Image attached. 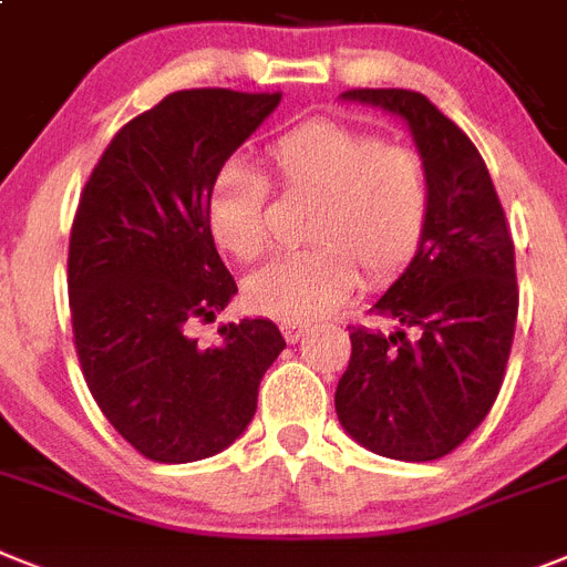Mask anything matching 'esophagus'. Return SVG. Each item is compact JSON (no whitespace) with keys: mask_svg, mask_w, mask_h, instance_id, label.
<instances>
[{"mask_svg":"<svg viewBox=\"0 0 567 567\" xmlns=\"http://www.w3.org/2000/svg\"><path fill=\"white\" fill-rule=\"evenodd\" d=\"M308 322H299V320H285L282 326H279V331H282V337L288 342H297L299 337H306L308 334Z\"/></svg>","mask_w":567,"mask_h":567,"instance_id":"34e87169","label":"esophagus"}]
</instances>
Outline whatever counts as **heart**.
Returning a JSON list of instances; mask_svg holds the SVG:
<instances>
[{"instance_id":"b5f03b06","label":"heart","mask_w":567,"mask_h":567,"mask_svg":"<svg viewBox=\"0 0 567 567\" xmlns=\"http://www.w3.org/2000/svg\"><path fill=\"white\" fill-rule=\"evenodd\" d=\"M285 193L317 202L306 225L313 245L285 254L245 282L247 306L282 320H313L354 291L360 274L383 285L415 259L430 225L426 164L409 146L337 121L299 123L270 144ZM268 181L227 164L207 198V225L221 250L254 261L268 247Z\"/></svg>"}]
</instances>
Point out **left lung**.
Returning a JSON list of instances; mask_svg holds the SVG:
<instances>
[{"label": "left lung", "mask_w": 567, "mask_h": 567, "mask_svg": "<svg viewBox=\"0 0 567 567\" xmlns=\"http://www.w3.org/2000/svg\"><path fill=\"white\" fill-rule=\"evenodd\" d=\"M401 117L426 164L430 225L374 313L394 331L351 328V360L334 406L357 444L398 461L453 453L487 417L516 331V254L487 166L430 97L406 89H351Z\"/></svg>", "instance_id": "left-lung-1"}]
</instances>
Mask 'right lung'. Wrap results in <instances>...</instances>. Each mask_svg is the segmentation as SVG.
Returning <instances> with one entry per match:
<instances>
[{"label":"right lung","mask_w":567,"mask_h":567,"mask_svg":"<svg viewBox=\"0 0 567 567\" xmlns=\"http://www.w3.org/2000/svg\"><path fill=\"white\" fill-rule=\"evenodd\" d=\"M279 100L169 94L112 137L80 195L69 299L83 378L114 430L161 464L227 450L254 421L261 378L285 349L261 317L227 322L213 346L189 334L236 293L207 225L213 181Z\"/></svg>","instance_id":"add662e5"}]
</instances>
